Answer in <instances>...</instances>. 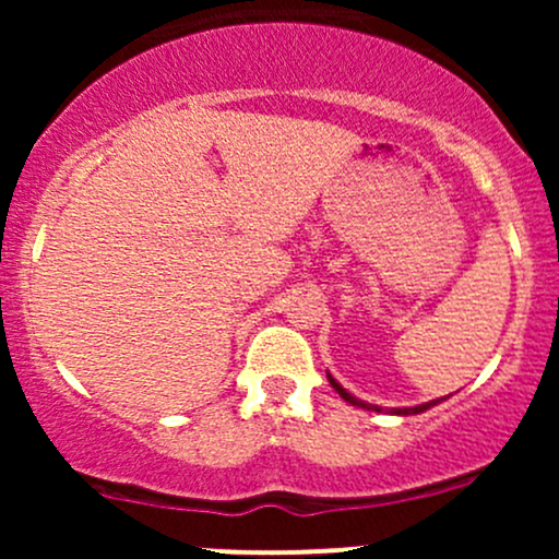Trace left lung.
<instances>
[{"label":"left lung","instance_id":"8db88e82","mask_svg":"<svg viewBox=\"0 0 559 559\" xmlns=\"http://www.w3.org/2000/svg\"><path fill=\"white\" fill-rule=\"evenodd\" d=\"M329 381H331V386L338 391V396H342V400H346V402H349V404H355V407H362V409H376V413H381V407H376V404H368V402L357 400V396H352L349 391L338 386V383H336V378H331V376H329ZM433 404H439V400H433V402H426V404H418V407H404V409H394V413H396V415H418V413H423V409L433 407Z\"/></svg>","mask_w":559,"mask_h":559}]
</instances>
